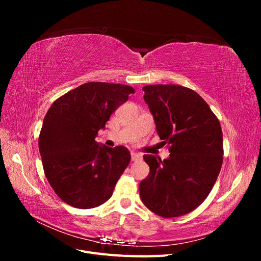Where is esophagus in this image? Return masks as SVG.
<instances>
[{
    "label": "esophagus",
    "instance_id": "1",
    "mask_svg": "<svg viewBox=\"0 0 261 261\" xmlns=\"http://www.w3.org/2000/svg\"><path fill=\"white\" fill-rule=\"evenodd\" d=\"M141 159V155L136 152H132V161H138Z\"/></svg>",
    "mask_w": 261,
    "mask_h": 261
}]
</instances>
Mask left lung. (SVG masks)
Here are the masks:
<instances>
[{"label":"left lung","instance_id":"8db88e82","mask_svg":"<svg viewBox=\"0 0 261 261\" xmlns=\"http://www.w3.org/2000/svg\"><path fill=\"white\" fill-rule=\"evenodd\" d=\"M144 99L170 156L145 154L150 168L140 181L145 206L162 218L192 212L207 198L223 162V135L218 117L196 91L179 85L145 86Z\"/></svg>","mask_w":261,"mask_h":261}]
</instances>
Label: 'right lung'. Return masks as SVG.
<instances>
[{
    "mask_svg": "<svg viewBox=\"0 0 261 261\" xmlns=\"http://www.w3.org/2000/svg\"><path fill=\"white\" fill-rule=\"evenodd\" d=\"M133 87L86 83L55 100L39 135L44 174L60 198L80 209L105 203L130 161L127 148L101 147L96 136Z\"/></svg>",
    "mask_w": 261,
    "mask_h": 261,
    "instance_id": "obj_1",
    "label": "right lung"
}]
</instances>
